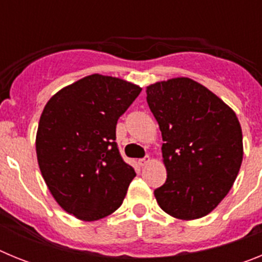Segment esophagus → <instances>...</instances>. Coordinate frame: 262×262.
I'll return each instance as SVG.
<instances>
[{"label": "esophagus", "mask_w": 262, "mask_h": 262, "mask_svg": "<svg viewBox=\"0 0 262 262\" xmlns=\"http://www.w3.org/2000/svg\"><path fill=\"white\" fill-rule=\"evenodd\" d=\"M149 161H151V159H149V157H148V156H145L144 159L139 160L138 163H139V165H140V166H145L148 163H149Z\"/></svg>", "instance_id": "obj_1"}]
</instances>
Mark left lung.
<instances>
[{
  "instance_id": "left-lung-1",
  "label": "left lung",
  "mask_w": 262,
  "mask_h": 262,
  "mask_svg": "<svg viewBox=\"0 0 262 262\" xmlns=\"http://www.w3.org/2000/svg\"><path fill=\"white\" fill-rule=\"evenodd\" d=\"M159 123L166 181L155 190L170 216L193 221L212 211L231 190L243 161V134L235 111L187 77L147 86Z\"/></svg>"
}]
</instances>
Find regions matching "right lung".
I'll return each mask as SVG.
<instances>
[{"label": "right lung", "instance_id": "1", "mask_svg": "<svg viewBox=\"0 0 262 262\" xmlns=\"http://www.w3.org/2000/svg\"><path fill=\"white\" fill-rule=\"evenodd\" d=\"M140 92L133 82L94 73L62 88L43 108L39 168L60 207L80 221L113 214L136 176L120 157L115 127Z\"/></svg>", "mask_w": 262, "mask_h": 262}]
</instances>
